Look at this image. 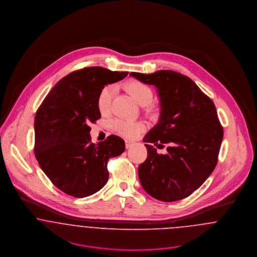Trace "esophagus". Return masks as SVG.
I'll return each mask as SVG.
<instances>
[{
	"instance_id": "1",
	"label": "esophagus",
	"mask_w": 257,
	"mask_h": 257,
	"mask_svg": "<svg viewBox=\"0 0 257 257\" xmlns=\"http://www.w3.org/2000/svg\"><path fill=\"white\" fill-rule=\"evenodd\" d=\"M133 145H134V142H132V141H128V140H126V141H125V148H131Z\"/></svg>"
}]
</instances>
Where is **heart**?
Returning a JSON list of instances; mask_svg holds the SVG:
<instances>
[{"instance_id": "b5f03b06", "label": "heart", "mask_w": 257, "mask_h": 257, "mask_svg": "<svg viewBox=\"0 0 257 257\" xmlns=\"http://www.w3.org/2000/svg\"><path fill=\"white\" fill-rule=\"evenodd\" d=\"M125 90L134 96L136 102L142 106L150 104L154 97L153 90L143 82L128 81L125 84ZM113 94V86H106L99 92L97 96V108L102 115L107 114L110 111ZM113 126L116 132L128 138H135L143 131V125L140 122L126 120H116L113 122Z\"/></svg>"}]
</instances>
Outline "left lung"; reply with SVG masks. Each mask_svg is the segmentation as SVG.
I'll use <instances>...</instances> for the list:
<instances>
[{
	"label": "left lung",
	"mask_w": 257,
	"mask_h": 257,
	"mask_svg": "<svg viewBox=\"0 0 257 257\" xmlns=\"http://www.w3.org/2000/svg\"><path fill=\"white\" fill-rule=\"evenodd\" d=\"M130 75L156 86L161 102L160 120L143 139L148 156L138 167L140 183L161 201L184 199L216 167L223 137L216 106L190 78L173 70ZM153 144H167L168 153L158 154Z\"/></svg>",
	"instance_id": "1"
}]
</instances>
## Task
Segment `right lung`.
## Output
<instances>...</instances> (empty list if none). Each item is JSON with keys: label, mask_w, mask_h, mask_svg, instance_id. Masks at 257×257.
I'll return each instance as SVG.
<instances>
[{"label": "right lung", "mask_w": 257, "mask_h": 257, "mask_svg": "<svg viewBox=\"0 0 257 257\" xmlns=\"http://www.w3.org/2000/svg\"><path fill=\"white\" fill-rule=\"evenodd\" d=\"M127 73L100 67L75 70L55 85L36 113V159L53 185L70 196L83 198L102 189L109 159L124 151L117 135L95 146L89 124L100 119L99 92Z\"/></svg>", "instance_id": "add662e5"}]
</instances>
